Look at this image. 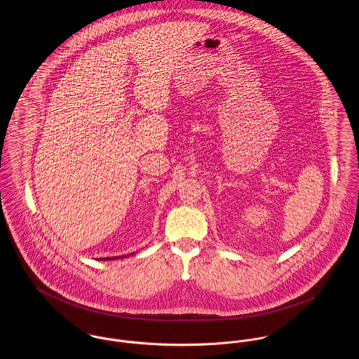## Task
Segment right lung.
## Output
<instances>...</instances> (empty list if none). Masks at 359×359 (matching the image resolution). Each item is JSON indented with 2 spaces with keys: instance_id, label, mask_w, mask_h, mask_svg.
Listing matches in <instances>:
<instances>
[{
  "instance_id": "add662e5",
  "label": "right lung",
  "mask_w": 359,
  "mask_h": 359,
  "mask_svg": "<svg viewBox=\"0 0 359 359\" xmlns=\"http://www.w3.org/2000/svg\"><path fill=\"white\" fill-rule=\"evenodd\" d=\"M130 255H127V256L120 257V258H124V257H128ZM117 257H107V258H101V259H116Z\"/></svg>"
}]
</instances>
